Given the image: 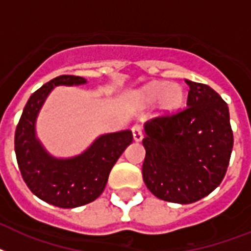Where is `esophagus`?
Here are the masks:
<instances>
[{"instance_id": "esophagus-1", "label": "esophagus", "mask_w": 251, "mask_h": 251, "mask_svg": "<svg viewBox=\"0 0 251 251\" xmlns=\"http://www.w3.org/2000/svg\"><path fill=\"white\" fill-rule=\"evenodd\" d=\"M131 132H132V138L135 142H140V140L143 139V129H142V125L139 124H135V125L131 127Z\"/></svg>"}]
</instances>
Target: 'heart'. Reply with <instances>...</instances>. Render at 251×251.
I'll return each instance as SVG.
<instances>
[{"label":"heart","instance_id":"obj_1","mask_svg":"<svg viewBox=\"0 0 251 251\" xmlns=\"http://www.w3.org/2000/svg\"><path fill=\"white\" fill-rule=\"evenodd\" d=\"M136 99L144 105L158 101V109L164 113H172L182 107L184 91L182 86L168 81H153L136 94Z\"/></svg>","mask_w":251,"mask_h":251}]
</instances>
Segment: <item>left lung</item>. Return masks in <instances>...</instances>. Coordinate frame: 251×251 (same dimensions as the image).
Wrapping results in <instances>:
<instances>
[{
    "label": "left lung",
    "instance_id": "8db88e82",
    "mask_svg": "<svg viewBox=\"0 0 251 251\" xmlns=\"http://www.w3.org/2000/svg\"><path fill=\"white\" fill-rule=\"evenodd\" d=\"M185 82L187 107L144 124L143 180L157 199L175 203L196 202L213 192L233 148L227 103L207 85Z\"/></svg>",
    "mask_w": 251,
    "mask_h": 251
}]
</instances>
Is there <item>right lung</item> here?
I'll list each match as a JSON object with an SVG mask.
<instances>
[{
  "label": "right lung",
  "instance_id": "right-lung-1",
  "mask_svg": "<svg viewBox=\"0 0 251 251\" xmlns=\"http://www.w3.org/2000/svg\"><path fill=\"white\" fill-rule=\"evenodd\" d=\"M86 79L63 75L34 91L26 101L15 131V154L24 182L33 195L48 203L73 209L100 196L113 165L131 144L130 130L99 136L82 154L55 158L36 138V119L50 91L59 85H82Z\"/></svg>",
  "mask_w": 251,
  "mask_h": 251
}]
</instances>
